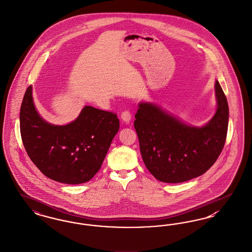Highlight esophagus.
<instances>
[{"instance_id":"1","label":"esophagus","mask_w":252,"mask_h":252,"mask_svg":"<svg viewBox=\"0 0 252 252\" xmlns=\"http://www.w3.org/2000/svg\"><path fill=\"white\" fill-rule=\"evenodd\" d=\"M122 121L126 124H128L131 120V113L128 111H125L122 112L121 114Z\"/></svg>"}]
</instances>
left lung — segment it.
<instances>
[{"mask_svg":"<svg viewBox=\"0 0 252 252\" xmlns=\"http://www.w3.org/2000/svg\"><path fill=\"white\" fill-rule=\"evenodd\" d=\"M217 110L202 126H192L152 102H140L135 115L143 162L158 180L182 183L208 171L226 141L229 107L219 81L215 82Z\"/></svg>","mask_w":252,"mask_h":252,"instance_id":"8db88e82","label":"left lung"}]
</instances>
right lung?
Listing matches in <instances>:
<instances>
[{
    "label": "right lung",
    "instance_id": "right-lung-1",
    "mask_svg": "<svg viewBox=\"0 0 252 252\" xmlns=\"http://www.w3.org/2000/svg\"><path fill=\"white\" fill-rule=\"evenodd\" d=\"M20 123L31 160L51 180L68 185L90 181L99 171L120 126L116 114L91 106L66 125L45 121L35 108L32 85L21 103Z\"/></svg>",
    "mask_w": 252,
    "mask_h": 252
}]
</instances>
